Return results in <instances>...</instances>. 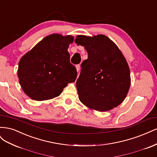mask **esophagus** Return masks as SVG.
<instances>
[{"mask_svg": "<svg viewBox=\"0 0 157 157\" xmlns=\"http://www.w3.org/2000/svg\"><path fill=\"white\" fill-rule=\"evenodd\" d=\"M80 68V66L79 65H77V66H76V69H77V72H78V73L79 72Z\"/></svg>", "mask_w": 157, "mask_h": 157, "instance_id": "34e87169", "label": "esophagus"}]
</instances>
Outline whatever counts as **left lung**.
I'll use <instances>...</instances> for the list:
<instances>
[{
    "label": "left lung",
    "mask_w": 157,
    "mask_h": 157,
    "mask_svg": "<svg viewBox=\"0 0 157 157\" xmlns=\"http://www.w3.org/2000/svg\"><path fill=\"white\" fill-rule=\"evenodd\" d=\"M75 42L84 46L88 55L76 83L80 101L100 112L119 105L131 84L129 66L120 49L103 35H78Z\"/></svg>",
    "instance_id": "1"
}]
</instances>
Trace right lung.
<instances>
[{
  "label": "right lung",
  "mask_w": 157,
  "mask_h": 157,
  "mask_svg": "<svg viewBox=\"0 0 157 157\" xmlns=\"http://www.w3.org/2000/svg\"><path fill=\"white\" fill-rule=\"evenodd\" d=\"M72 35L54 33L44 37L21 57L17 77L23 92L31 99L44 101L59 96L77 77L67 51Z\"/></svg>",
  "instance_id": "1"
}]
</instances>
